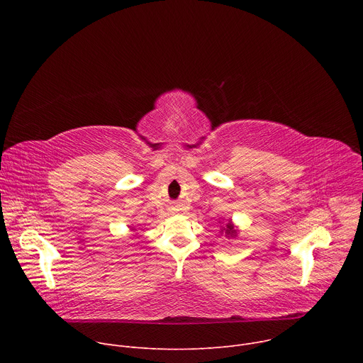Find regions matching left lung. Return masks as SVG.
<instances>
[{
	"mask_svg": "<svg viewBox=\"0 0 363 363\" xmlns=\"http://www.w3.org/2000/svg\"><path fill=\"white\" fill-rule=\"evenodd\" d=\"M227 237H237V230H235V227H234V224H233V221L230 220L227 224H225V227H223V230H221Z\"/></svg>",
	"mask_w": 363,
	"mask_h": 363,
	"instance_id": "1",
	"label": "left lung"
}]
</instances>
